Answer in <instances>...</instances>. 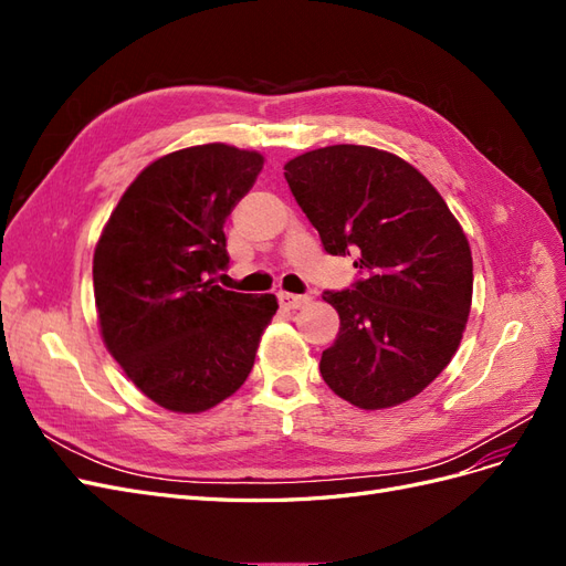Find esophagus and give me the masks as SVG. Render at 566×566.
<instances>
[{"instance_id":"1","label":"esophagus","mask_w":566,"mask_h":566,"mask_svg":"<svg viewBox=\"0 0 566 566\" xmlns=\"http://www.w3.org/2000/svg\"><path fill=\"white\" fill-rule=\"evenodd\" d=\"M310 295H293V293H279V302L283 310L287 312H295V310H302V306L310 304Z\"/></svg>"}]
</instances>
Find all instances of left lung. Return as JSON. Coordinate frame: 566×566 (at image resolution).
I'll list each match as a JSON object with an SVG mask.
<instances>
[{
    "mask_svg": "<svg viewBox=\"0 0 566 566\" xmlns=\"http://www.w3.org/2000/svg\"><path fill=\"white\" fill-rule=\"evenodd\" d=\"M285 181L325 252L358 254L352 290L323 293L339 314L321 375L364 410L410 401L451 364L472 306V252L424 175L394 153L337 144L285 163Z\"/></svg>",
    "mask_w": 566,
    "mask_h": 566,
    "instance_id": "8db88e82",
    "label": "left lung"
}]
</instances>
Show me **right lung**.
Wrapping results in <instances>:
<instances>
[{"instance_id": "obj_1", "label": "right lung", "mask_w": 566, "mask_h": 566, "mask_svg": "<svg viewBox=\"0 0 566 566\" xmlns=\"http://www.w3.org/2000/svg\"><path fill=\"white\" fill-rule=\"evenodd\" d=\"M264 156L188 146L144 167L94 250L98 331L127 378L172 413H202L241 389L279 310L276 295L231 293L224 221Z\"/></svg>"}]
</instances>
